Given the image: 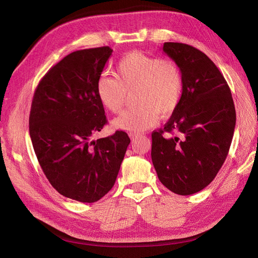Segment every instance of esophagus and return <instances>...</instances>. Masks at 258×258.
<instances>
[{"instance_id": "34e87169", "label": "esophagus", "mask_w": 258, "mask_h": 258, "mask_svg": "<svg viewBox=\"0 0 258 258\" xmlns=\"http://www.w3.org/2000/svg\"><path fill=\"white\" fill-rule=\"evenodd\" d=\"M129 137H130V139L132 140V141H135V140L138 138V135H136V134H130Z\"/></svg>"}]
</instances>
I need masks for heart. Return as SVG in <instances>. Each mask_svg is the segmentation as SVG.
Wrapping results in <instances>:
<instances>
[{"label": "heart", "mask_w": 258, "mask_h": 258, "mask_svg": "<svg viewBox=\"0 0 258 258\" xmlns=\"http://www.w3.org/2000/svg\"><path fill=\"white\" fill-rule=\"evenodd\" d=\"M115 75H101L97 96L102 106L113 114L121 112L127 93L135 91L136 107L114 119V127L129 132H142L155 126L159 115L172 114L181 102L183 77L173 61L131 51L115 66Z\"/></svg>", "instance_id": "obj_1"}]
</instances>
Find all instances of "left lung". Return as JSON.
<instances>
[{
  "label": "left lung",
  "mask_w": 258,
  "mask_h": 258,
  "mask_svg": "<svg viewBox=\"0 0 258 258\" xmlns=\"http://www.w3.org/2000/svg\"><path fill=\"white\" fill-rule=\"evenodd\" d=\"M162 50L179 68L183 95L165 127L152 134V160L168 189L188 196L207 187L222 168L235 131L236 110L227 82L206 53L171 42Z\"/></svg>",
  "instance_id": "1"
}]
</instances>
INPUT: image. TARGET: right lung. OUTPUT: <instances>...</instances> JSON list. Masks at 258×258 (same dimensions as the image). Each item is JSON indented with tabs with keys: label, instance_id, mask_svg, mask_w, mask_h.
Listing matches in <instances>:
<instances>
[{
	"label": "right lung",
	"instance_id": "obj_1",
	"mask_svg": "<svg viewBox=\"0 0 258 258\" xmlns=\"http://www.w3.org/2000/svg\"><path fill=\"white\" fill-rule=\"evenodd\" d=\"M113 49L108 46L68 54L35 89L29 131L40 166L62 196L96 202L111 190L130 139L124 131L91 140L107 122L97 81Z\"/></svg>",
	"mask_w": 258,
	"mask_h": 258
}]
</instances>
